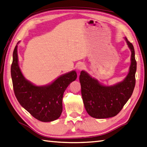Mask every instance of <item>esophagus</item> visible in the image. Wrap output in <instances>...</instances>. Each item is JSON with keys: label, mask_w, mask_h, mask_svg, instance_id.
<instances>
[{"label": "esophagus", "mask_w": 147, "mask_h": 147, "mask_svg": "<svg viewBox=\"0 0 147 147\" xmlns=\"http://www.w3.org/2000/svg\"><path fill=\"white\" fill-rule=\"evenodd\" d=\"M85 67H86V66H85V64L83 63H79V65H78V66H77V68L79 70H82L84 69Z\"/></svg>", "instance_id": "esophagus-1"}]
</instances>
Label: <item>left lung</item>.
<instances>
[{
	"mask_svg": "<svg viewBox=\"0 0 147 147\" xmlns=\"http://www.w3.org/2000/svg\"><path fill=\"white\" fill-rule=\"evenodd\" d=\"M126 39L131 51V65L123 82L113 86H104L82 71L79 77L83 102L87 113L95 118H108L116 116L131 96L135 86L136 61L133 45Z\"/></svg>",
	"mask_w": 147,
	"mask_h": 147,
	"instance_id": "left-lung-1",
	"label": "left lung"
}]
</instances>
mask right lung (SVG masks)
<instances>
[{
	"label": "right lung",
	"mask_w": 147,
	"mask_h": 147,
	"mask_svg": "<svg viewBox=\"0 0 147 147\" xmlns=\"http://www.w3.org/2000/svg\"><path fill=\"white\" fill-rule=\"evenodd\" d=\"M18 46L13 51L11 72L13 89L19 104L39 121L56 120L62 113V99L65 89L77 79L76 71L60 76L47 86L38 87L25 79L18 63Z\"/></svg>",
	"instance_id": "obj_1"
}]
</instances>
